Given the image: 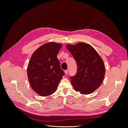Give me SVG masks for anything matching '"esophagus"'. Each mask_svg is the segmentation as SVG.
Wrapping results in <instances>:
<instances>
[{
	"mask_svg": "<svg viewBox=\"0 0 128 128\" xmlns=\"http://www.w3.org/2000/svg\"><path fill=\"white\" fill-rule=\"evenodd\" d=\"M64 74L66 75H67L68 74V70H64Z\"/></svg>",
	"mask_w": 128,
	"mask_h": 128,
	"instance_id": "1",
	"label": "esophagus"
}]
</instances>
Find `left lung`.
Returning <instances> with one entry per match:
<instances>
[{"instance_id":"left-lung-1","label":"left lung","mask_w":128,"mask_h":128,"mask_svg":"<svg viewBox=\"0 0 128 128\" xmlns=\"http://www.w3.org/2000/svg\"><path fill=\"white\" fill-rule=\"evenodd\" d=\"M66 48L75 59L77 72L70 76L71 82L76 92L89 94L98 88L105 74L104 62L90 44L80 42L76 45H67Z\"/></svg>"}]
</instances>
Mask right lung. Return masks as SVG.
<instances>
[{"label": "right lung", "mask_w": 128, "mask_h": 128, "mask_svg": "<svg viewBox=\"0 0 128 128\" xmlns=\"http://www.w3.org/2000/svg\"><path fill=\"white\" fill-rule=\"evenodd\" d=\"M62 45L49 42L40 46L30 58L27 69L32 88L41 96L55 92L64 73L57 57Z\"/></svg>", "instance_id": "obj_1"}]
</instances>
